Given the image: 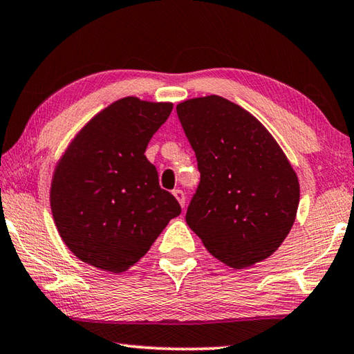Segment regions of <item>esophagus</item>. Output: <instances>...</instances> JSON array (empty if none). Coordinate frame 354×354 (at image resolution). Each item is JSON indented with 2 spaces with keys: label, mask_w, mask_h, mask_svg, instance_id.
I'll list each match as a JSON object with an SVG mask.
<instances>
[{
  "label": "esophagus",
  "mask_w": 354,
  "mask_h": 354,
  "mask_svg": "<svg viewBox=\"0 0 354 354\" xmlns=\"http://www.w3.org/2000/svg\"><path fill=\"white\" fill-rule=\"evenodd\" d=\"M172 194L178 201V203H180L182 208H185V193H183V191L182 189H174Z\"/></svg>",
  "instance_id": "34e87169"
}]
</instances>
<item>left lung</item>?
I'll return each mask as SVG.
<instances>
[{"label":"left lung","mask_w":354,"mask_h":354,"mask_svg":"<svg viewBox=\"0 0 354 354\" xmlns=\"http://www.w3.org/2000/svg\"><path fill=\"white\" fill-rule=\"evenodd\" d=\"M201 183L187 224L233 269L269 258L294 225L299 177L274 136L249 111L212 95L177 105Z\"/></svg>","instance_id":"8db88e82"}]
</instances>
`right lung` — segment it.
<instances>
[{
	"label": "right lung",
	"instance_id": "add662e5",
	"mask_svg": "<svg viewBox=\"0 0 354 354\" xmlns=\"http://www.w3.org/2000/svg\"><path fill=\"white\" fill-rule=\"evenodd\" d=\"M172 102L118 99L85 124L55 165L49 202L80 261L121 274L140 261L182 208L146 158Z\"/></svg>",
	"mask_w": 354,
	"mask_h": 354
}]
</instances>
